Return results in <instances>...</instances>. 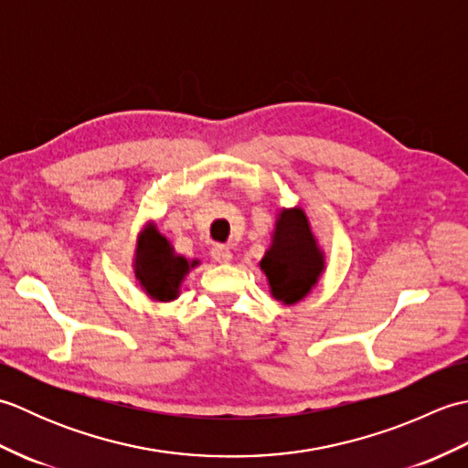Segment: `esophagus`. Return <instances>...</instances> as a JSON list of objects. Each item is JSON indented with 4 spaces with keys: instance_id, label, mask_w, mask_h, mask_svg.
I'll list each match as a JSON object with an SVG mask.
<instances>
[{
    "instance_id": "34e87169",
    "label": "esophagus",
    "mask_w": 468,
    "mask_h": 468,
    "mask_svg": "<svg viewBox=\"0 0 468 468\" xmlns=\"http://www.w3.org/2000/svg\"><path fill=\"white\" fill-rule=\"evenodd\" d=\"M211 257H213V260H215L217 263H231L233 253H231V250H229V247H225V245H215L213 251H211Z\"/></svg>"
}]
</instances>
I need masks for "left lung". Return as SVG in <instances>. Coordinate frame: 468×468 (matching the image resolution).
I'll list each match as a JSON object with an SVG mask.
<instances>
[{
  "mask_svg": "<svg viewBox=\"0 0 468 468\" xmlns=\"http://www.w3.org/2000/svg\"><path fill=\"white\" fill-rule=\"evenodd\" d=\"M273 300L293 305L312 293L325 271V253L300 205L282 207L271 243L260 261Z\"/></svg>",
  "mask_w": 468,
  "mask_h": 468,
  "instance_id": "8db88e82",
  "label": "left lung"
}]
</instances>
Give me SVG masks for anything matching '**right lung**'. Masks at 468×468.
<instances>
[{
  "instance_id": "1",
  "label": "right lung",
  "mask_w": 468,
  "mask_h": 468,
  "mask_svg": "<svg viewBox=\"0 0 468 468\" xmlns=\"http://www.w3.org/2000/svg\"><path fill=\"white\" fill-rule=\"evenodd\" d=\"M198 265V260L178 255L173 243L158 231L154 221L144 223L136 237L133 270L141 290L153 302H175L181 295L185 277Z\"/></svg>"
}]
</instances>
